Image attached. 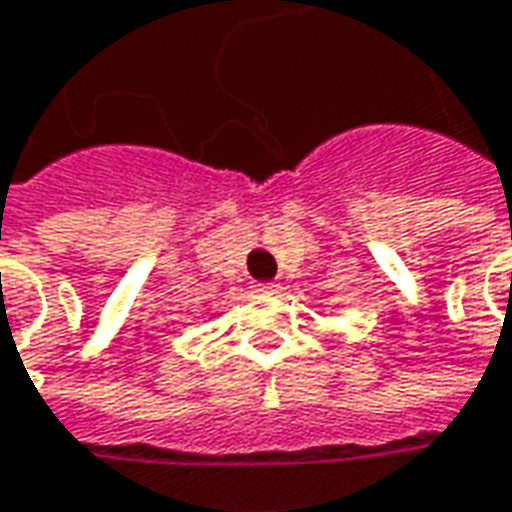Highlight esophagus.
Returning a JSON list of instances; mask_svg holds the SVG:
<instances>
[{
	"mask_svg": "<svg viewBox=\"0 0 512 512\" xmlns=\"http://www.w3.org/2000/svg\"><path fill=\"white\" fill-rule=\"evenodd\" d=\"M277 288H280L277 282H257V285H255L257 293H274V291H277Z\"/></svg>",
	"mask_w": 512,
	"mask_h": 512,
	"instance_id": "34e87169",
	"label": "esophagus"
}]
</instances>
